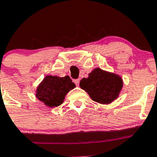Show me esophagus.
Segmentation results:
<instances>
[{
  "label": "esophagus",
  "mask_w": 157,
  "mask_h": 157,
  "mask_svg": "<svg viewBox=\"0 0 157 157\" xmlns=\"http://www.w3.org/2000/svg\"><path fill=\"white\" fill-rule=\"evenodd\" d=\"M79 82H80L79 78H78V79H75V80H74V82L75 83V84H76V85H77V86L79 85Z\"/></svg>",
  "instance_id": "34e87169"
}]
</instances>
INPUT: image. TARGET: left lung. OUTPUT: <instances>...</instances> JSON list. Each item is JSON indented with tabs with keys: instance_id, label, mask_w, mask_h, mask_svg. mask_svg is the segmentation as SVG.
I'll return each instance as SVG.
<instances>
[{
	"instance_id": "obj_1",
	"label": "left lung",
	"mask_w": 157,
	"mask_h": 157,
	"mask_svg": "<svg viewBox=\"0 0 157 157\" xmlns=\"http://www.w3.org/2000/svg\"><path fill=\"white\" fill-rule=\"evenodd\" d=\"M79 86L84 90L93 101L109 105L117 99L123 86L121 76L96 67L89 74L88 78H83Z\"/></svg>"
}]
</instances>
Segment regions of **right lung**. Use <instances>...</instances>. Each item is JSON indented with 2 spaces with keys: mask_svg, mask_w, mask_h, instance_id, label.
<instances>
[{
  "mask_svg": "<svg viewBox=\"0 0 157 157\" xmlns=\"http://www.w3.org/2000/svg\"><path fill=\"white\" fill-rule=\"evenodd\" d=\"M75 87V84L68 75H46L37 86L35 96L47 107L54 108L61 105L67 93Z\"/></svg>",
  "mask_w": 157,
  "mask_h": 157,
  "instance_id": "right-lung-1",
  "label": "right lung"
}]
</instances>
